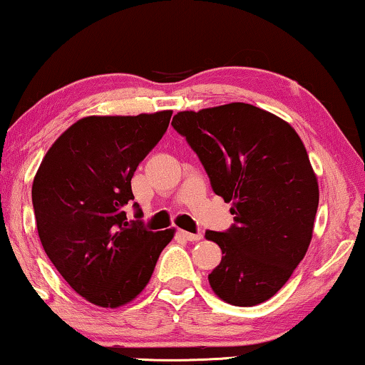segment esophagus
<instances>
[{"label": "esophagus", "mask_w": 365, "mask_h": 365, "mask_svg": "<svg viewBox=\"0 0 365 365\" xmlns=\"http://www.w3.org/2000/svg\"><path fill=\"white\" fill-rule=\"evenodd\" d=\"M180 236L183 239H187V241L190 242H197L202 239V234H192V232H187V230H180Z\"/></svg>", "instance_id": "34e87169"}]
</instances>
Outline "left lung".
I'll use <instances>...</instances> for the list:
<instances>
[{
	"label": "left lung",
	"mask_w": 365,
	"mask_h": 365,
	"mask_svg": "<svg viewBox=\"0 0 365 365\" xmlns=\"http://www.w3.org/2000/svg\"><path fill=\"white\" fill-rule=\"evenodd\" d=\"M173 128L187 138L212 188L230 202L236 224L207 230L222 261L209 283L225 303L255 307L283 288L312 242L318 180L289 123L246 103L180 110Z\"/></svg>",
	"instance_id": "obj_1"
}]
</instances>
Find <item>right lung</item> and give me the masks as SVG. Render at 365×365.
I'll list each match as a JSON object with an SVG mask.
<instances>
[{"label": "right lung", "instance_id": "obj_1", "mask_svg": "<svg viewBox=\"0 0 365 365\" xmlns=\"http://www.w3.org/2000/svg\"><path fill=\"white\" fill-rule=\"evenodd\" d=\"M172 113L82 118L55 140L36 170L31 200L41 246L92 305L133 302L175 236V227L151 232L129 224L124 212L135 198L133 175L167 131Z\"/></svg>", "mask_w": 365, "mask_h": 365}]
</instances>
